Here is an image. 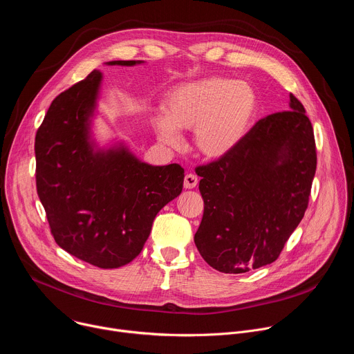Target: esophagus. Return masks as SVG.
<instances>
[{
  "label": "esophagus",
  "instance_id": "1",
  "mask_svg": "<svg viewBox=\"0 0 354 354\" xmlns=\"http://www.w3.org/2000/svg\"><path fill=\"white\" fill-rule=\"evenodd\" d=\"M197 176L193 175V174H187L185 176V182H183V186L185 189H194L197 186Z\"/></svg>",
  "mask_w": 354,
  "mask_h": 354
}]
</instances>
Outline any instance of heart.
Returning <instances> with one entry per match:
<instances>
[{
  "mask_svg": "<svg viewBox=\"0 0 354 354\" xmlns=\"http://www.w3.org/2000/svg\"><path fill=\"white\" fill-rule=\"evenodd\" d=\"M154 118L158 140L172 148L179 131L193 130V145L207 160H220L243 142L259 113V96L246 81L206 77L172 88Z\"/></svg>",
  "mask_w": 354,
  "mask_h": 354,
  "instance_id": "1",
  "label": "heart"
}]
</instances>
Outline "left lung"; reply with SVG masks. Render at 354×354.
<instances>
[{"mask_svg": "<svg viewBox=\"0 0 354 354\" xmlns=\"http://www.w3.org/2000/svg\"><path fill=\"white\" fill-rule=\"evenodd\" d=\"M315 171L313 124L290 93V111L261 119L234 153L196 168L201 258L234 274L274 262L304 217Z\"/></svg>", "mask_w": 354, "mask_h": 354, "instance_id": "obj_1", "label": "left lung"}]
</instances>
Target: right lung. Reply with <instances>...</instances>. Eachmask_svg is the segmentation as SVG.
Segmentation results:
<instances>
[{"mask_svg":"<svg viewBox=\"0 0 354 354\" xmlns=\"http://www.w3.org/2000/svg\"><path fill=\"white\" fill-rule=\"evenodd\" d=\"M100 82L95 70L50 105L35 138L36 187L57 245L86 263L116 269L140 254L158 212L180 194L185 171L145 164L122 142L96 145L91 127Z\"/></svg>","mask_w":354,"mask_h":354,"instance_id":"add662e5","label":"right lung"}]
</instances>
